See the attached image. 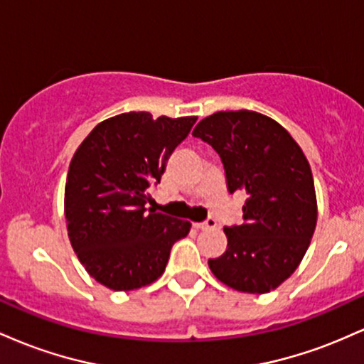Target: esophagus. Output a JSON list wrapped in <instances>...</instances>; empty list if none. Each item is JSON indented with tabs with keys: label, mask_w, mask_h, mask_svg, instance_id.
Here are the masks:
<instances>
[{
	"label": "esophagus",
	"mask_w": 364,
	"mask_h": 364,
	"mask_svg": "<svg viewBox=\"0 0 364 364\" xmlns=\"http://www.w3.org/2000/svg\"><path fill=\"white\" fill-rule=\"evenodd\" d=\"M215 225H217L215 219H207L205 223H196V224H193V228L195 229H210V228H215Z\"/></svg>",
	"instance_id": "34e87169"
}]
</instances>
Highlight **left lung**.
<instances>
[{
  "mask_svg": "<svg viewBox=\"0 0 364 364\" xmlns=\"http://www.w3.org/2000/svg\"><path fill=\"white\" fill-rule=\"evenodd\" d=\"M193 136L219 154L229 193H246L245 223L224 228L228 250L208 267L232 289L270 292L298 269L315 232L310 164L286 128L255 111L214 112Z\"/></svg>",
  "mask_w": 364,
  "mask_h": 364,
  "instance_id": "8db88e82",
  "label": "left lung"
}]
</instances>
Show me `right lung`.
I'll return each mask as SVG.
<instances>
[{"label": "right lung", "instance_id": "obj_1", "mask_svg": "<svg viewBox=\"0 0 364 364\" xmlns=\"http://www.w3.org/2000/svg\"><path fill=\"white\" fill-rule=\"evenodd\" d=\"M195 121L123 112L99 123L75 152L65 186L66 228L78 260L102 286L133 291L157 281L173 245L190 232L188 220L145 205Z\"/></svg>", "mask_w": 364, "mask_h": 364}]
</instances>
